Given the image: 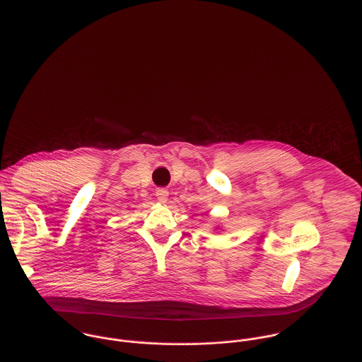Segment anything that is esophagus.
Instances as JSON below:
<instances>
[{
	"label": "esophagus",
	"mask_w": 362,
	"mask_h": 362,
	"mask_svg": "<svg viewBox=\"0 0 362 362\" xmlns=\"http://www.w3.org/2000/svg\"><path fill=\"white\" fill-rule=\"evenodd\" d=\"M168 196H169V192L166 189H158L156 190V197H158L159 203L165 204L168 202Z\"/></svg>",
	"instance_id": "1"
}]
</instances>
